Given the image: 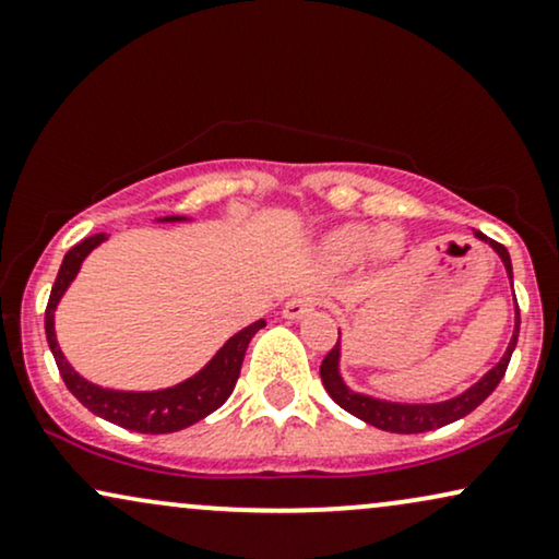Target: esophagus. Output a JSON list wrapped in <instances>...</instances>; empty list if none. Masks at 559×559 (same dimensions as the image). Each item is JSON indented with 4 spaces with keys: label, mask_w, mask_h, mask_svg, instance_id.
<instances>
[{
    "label": "esophagus",
    "mask_w": 559,
    "mask_h": 559,
    "mask_svg": "<svg viewBox=\"0 0 559 559\" xmlns=\"http://www.w3.org/2000/svg\"><path fill=\"white\" fill-rule=\"evenodd\" d=\"M316 308V298H311V295L300 293V295H293L290 300L282 306V316H285L287 321H300L302 316H308Z\"/></svg>",
    "instance_id": "34e87169"
}]
</instances>
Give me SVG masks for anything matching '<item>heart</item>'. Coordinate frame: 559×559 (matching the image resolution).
I'll use <instances>...</instances> for the list:
<instances>
[{
  "label": "heart",
  "instance_id": "heart-1",
  "mask_svg": "<svg viewBox=\"0 0 559 559\" xmlns=\"http://www.w3.org/2000/svg\"><path fill=\"white\" fill-rule=\"evenodd\" d=\"M404 248V238L396 227L344 223L336 225L321 240V251L334 266L349 269L365 259H396Z\"/></svg>",
  "mask_w": 559,
  "mask_h": 559
}]
</instances>
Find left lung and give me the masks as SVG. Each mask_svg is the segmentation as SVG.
I'll list each match as a JSON object with an SVG mask.
<instances>
[{
  "label": "left lung",
  "instance_id": "8db88e82",
  "mask_svg": "<svg viewBox=\"0 0 559 559\" xmlns=\"http://www.w3.org/2000/svg\"><path fill=\"white\" fill-rule=\"evenodd\" d=\"M474 238H479L481 243H487L495 253H498L502 266H506L508 282H511V287H513V264H511V253H508V248L500 246L498 240H490L485 233H479V230H474ZM513 300H515V293H513ZM513 311H515L513 334H511V342H508L506 353H502L500 360L495 362L477 383H472L469 389H464L456 396L443 399V402H394V399H381L373 394H365V391H355L342 376V334H340V340H336V347L326 357H323V362H321L323 389L329 391V396H332L334 402L342 406V409H347L349 415L362 419V423L378 427V430L399 432V436L438 430V427L451 425V423H456V419L469 415V412L477 409V406L485 402V399L490 396L495 389H498L502 376H506L508 362H511L515 342H519V329H521L519 302H513Z\"/></svg>",
  "mask_w": 559,
  "mask_h": 559
}]
</instances>
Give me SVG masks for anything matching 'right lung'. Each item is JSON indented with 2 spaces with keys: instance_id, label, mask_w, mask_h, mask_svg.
Wrapping results in <instances>:
<instances>
[{
  "instance_id": "right-lung-1",
  "label": "right lung",
  "mask_w": 559,
  "mask_h": 559,
  "mask_svg": "<svg viewBox=\"0 0 559 559\" xmlns=\"http://www.w3.org/2000/svg\"><path fill=\"white\" fill-rule=\"evenodd\" d=\"M155 223H191V217L183 215H168L155 217ZM103 240H108L106 233H95L78 246H72L64 253L61 261L57 282L51 287V298L46 306V340L51 347L53 360L61 378H64L67 389L72 391L74 399L82 406H87L93 415H98L108 423L127 427L134 432H150V436H163V432H176L183 427H191L199 419L219 409L227 402V396L236 389V381L240 376V365H243V355L248 342L259 329L266 326L264 319L248 323L227 340L215 355L206 360L204 368H199L194 376L183 378L181 383L165 385V389L155 391H119V389H103V385L87 381L72 368L57 342V329H53V313H57L61 298L69 290L74 277L80 274L82 261L90 257L93 248H98Z\"/></svg>"
}]
</instances>
